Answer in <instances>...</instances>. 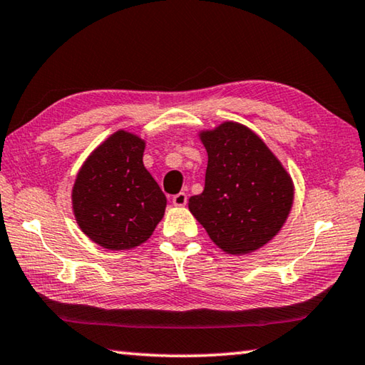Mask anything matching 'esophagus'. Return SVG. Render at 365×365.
I'll return each instance as SVG.
<instances>
[{"mask_svg":"<svg viewBox=\"0 0 365 365\" xmlns=\"http://www.w3.org/2000/svg\"><path fill=\"white\" fill-rule=\"evenodd\" d=\"M187 201H188V197L185 193H178V195L172 197V205L177 206V207H183L185 205H187Z\"/></svg>","mask_w":365,"mask_h":365,"instance_id":"34e87169","label":"esophagus"}]
</instances>
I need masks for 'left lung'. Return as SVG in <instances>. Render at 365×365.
I'll use <instances>...</instances> for the list:
<instances>
[{
    "label": "left lung",
    "mask_w": 365,
    "mask_h": 365,
    "mask_svg": "<svg viewBox=\"0 0 365 365\" xmlns=\"http://www.w3.org/2000/svg\"><path fill=\"white\" fill-rule=\"evenodd\" d=\"M197 137L207 151V169L205 191L190 197V212L227 255L257 251L282 230L292 211V175L243 123L225 120Z\"/></svg>",
    "instance_id": "1"
}]
</instances>
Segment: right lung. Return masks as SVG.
<instances>
[{
  "label": "right lung",
  "mask_w": 365,
  "mask_h": 365,
  "mask_svg": "<svg viewBox=\"0 0 365 365\" xmlns=\"http://www.w3.org/2000/svg\"><path fill=\"white\" fill-rule=\"evenodd\" d=\"M146 141L117 130L77 172L72 212L80 230L109 251L133 250L151 237L168 200L143 164Z\"/></svg>",
  "instance_id": "1"
}]
</instances>
